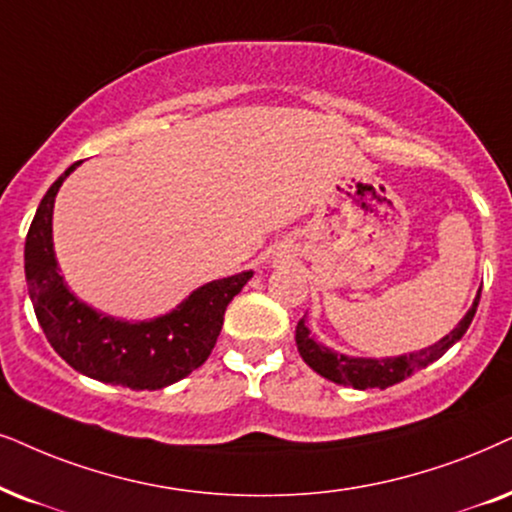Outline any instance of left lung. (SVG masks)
I'll list each match as a JSON object with an SVG mask.
<instances>
[{
  "label": "left lung",
  "mask_w": 512,
  "mask_h": 512,
  "mask_svg": "<svg viewBox=\"0 0 512 512\" xmlns=\"http://www.w3.org/2000/svg\"><path fill=\"white\" fill-rule=\"evenodd\" d=\"M480 291H477L475 301L470 305L468 313L463 315V320L456 324L447 336L440 338V341L433 345H428V348L416 350V353L397 355V357H353V355L336 353V350L317 343L315 338L310 336L305 317L296 324V348L298 353H301L303 362L308 364L310 369L317 371V374L324 378H329V381L338 383V386H350L357 390H367V388L386 390L388 386H395V383L404 381V378L414 374V371L426 369L428 364L440 360L451 345L461 341L475 317L477 303H480Z\"/></svg>",
  "instance_id": "1"
}]
</instances>
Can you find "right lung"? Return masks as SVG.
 I'll list each match as a JSON object with an SVG mask.
<instances>
[{"mask_svg": "<svg viewBox=\"0 0 512 512\" xmlns=\"http://www.w3.org/2000/svg\"><path fill=\"white\" fill-rule=\"evenodd\" d=\"M46 190L25 240V280L39 327L51 348L79 374L131 390H159L207 362L221 334L228 303L254 270L197 287L169 313L129 322L79 301L61 277L53 251V204L65 178Z\"/></svg>", "mask_w": 512, "mask_h": 512, "instance_id": "1", "label": "right lung"}]
</instances>
